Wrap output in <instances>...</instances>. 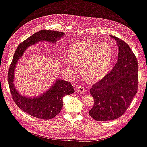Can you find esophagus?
<instances>
[{
  "mask_svg": "<svg viewBox=\"0 0 147 147\" xmlns=\"http://www.w3.org/2000/svg\"><path fill=\"white\" fill-rule=\"evenodd\" d=\"M77 90L79 92H81V93H85L86 89L85 88L83 87V86H79L77 88Z\"/></svg>",
  "mask_w": 147,
  "mask_h": 147,
  "instance_id": "1",
  "label": "esophagus"
}]
</instances>
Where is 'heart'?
I'll return each mask as SVG.
<instances>
[{"label": "heart", "mask_w": 147, "mask_h": 147, "mask_svg": "<svg viewBox=\"0 0 147 147\" xmlns=\"http://www.w3.org/2000/svg\"><path fill=\"white\" fill-rule=\"evenodd\" d=\"M114 52L107 43L96 44L81 42L73 44L68 49L67 57L64 58V66L74 73L73 64L79 66L81 77L89 83L102 79L110 69Z\"/></svg>", "instance_id": "b5f03b06"}]
</instances>
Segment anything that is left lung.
Returning <instances> with one entry per match:
<instances>
[{
  "label": "left lung",
  "mask_w": 147,
  "mask_h": 147,
  "mask_svg": "<svg viewBox=\"0 0 147 147\" xmlns=\"http://www.w3.org/2000/svg\"><path fill=\"white\" fill-rule=\"evenodd\" d=\"M110 37L118 44V61L111 72L90 89L95 103L89 113L97 121L113 120L122 116L138 89V65L136 56L126 42Z\"/></svg>",
  "instance_id": "1"
}]
</instances>
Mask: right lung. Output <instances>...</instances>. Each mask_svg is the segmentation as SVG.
Instances as JSON below:
<instances>
[{
	"label": "right lung",
	"instance_id": "obj_1",
	"mask_svg": "<svg viewBox=\"0 0 147 147\" xmlns=\"http://www.w3.org/2000/svg\"><path fill=\"white\" fill-rule=\"evenodd\" d=\"M64 36V33L60 31L41 30L19 44L13 56L8 75V82L11 95L17 106L31 116L44 120L54 118L60 112L63 106V97L74 93L73 87L70 82L56 79L52 86L44 93L35 97H27L19 93L15 87V68L26 49L40 42H47L54 44Z\"/></svg>",
	"mask_w": 147,
	"mask_h": 147
}]
</instances>
